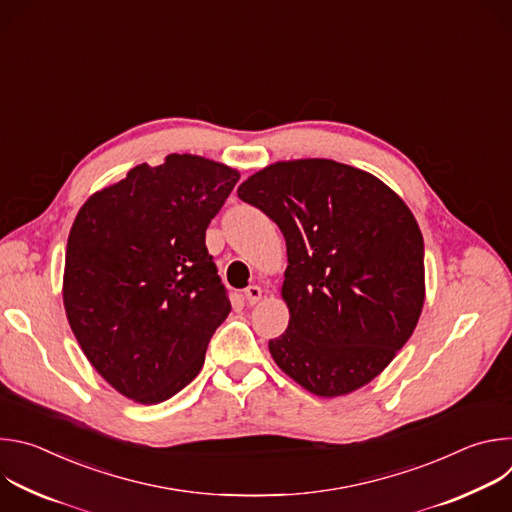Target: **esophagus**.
Masks as SVG:
<instances>
[{
  "instance_id": "1",
  "label": "esophagus",
  "mask_w": 512,
  "mask_h": 512,
  "mask_svg": "<svg viewBox=\"0 0 512 512\" xmlns=\"http://www.w3.org/2000/svg\"><path fill=\"white\" fill-rule=\"evenodd\" d=\"M261 287L259 285H249L247 289H245V300H247V304L249 306H255L259 300H261Z\"/></svg>"
}]
</instances>
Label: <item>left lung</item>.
Returning <instances> with one entry per match:
<instances>
[{"label": "left lung", "instance_id": "left-lung-1", "mask_svg": "<svg viewBox=\"0 0 512 512\" xmlns=\"http://www.w3.org/2000/svg\"><path fill=\"white\" fill-rule=\"evenodd\" d=\"M239 198L263 210L287 247V330L269 340L277 367L318 397H340L385 371L425 300L423 237L379 178L334 160L277 162Z\"/></svg>", "mask_w": 512, "mask_h": 512}]
</instances>
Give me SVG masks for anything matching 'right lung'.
<instances>
[{"mask_svg":"<svg viewBox=\"0 0 512 512\" xmlns=\"http://www.w3.org/2000/svg\"><path fill=\"white\" fill-rule=\"evenodd\" d=\"M239 172L200 156L139 164L95 192L66 243L62 300L95 371L143 405L182 391L231 312L206 227Z\"/></svg>","mask_w":512,"mask_h":512,"instance_id":"right-lung-1","label":"right lung"}]
</instances>
